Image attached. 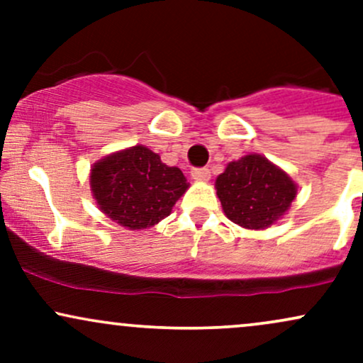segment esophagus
I'll list each match as a JSON object with an SVG mask.
<instances>
[{
  "label": "esophagus",
  "instance_id": "esophagus-1",
  "mask_svg": "<svg viewBox=\"0 0 363 363\" xmlns=\"http://www.w3.org/2000/svg\"><path fill=\"white\" fill-rule=\"evenodd\" d=\"M191 176H193V179H196V181L206 182V181H210L211 174L206 167H194L193 170H191Z\"/></svg>",
  "mask_w": 363,
  "mask_h": 363
}]
</instances>
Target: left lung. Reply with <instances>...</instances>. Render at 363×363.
Instances as JSON below:
<instances>
[{
	"mask_svg": "<svg viewBox=\"0 0 363 363\" xmlns=\"http://www.w3.org/2000/svg\"><path fill=\"white\" fill-rule=\"evenodd\" d=\"M215 186L225 215L245 228L269 227L297 194L294 181L261 155L230 162Z\"/></svg>",
	"mask_w": 363,
	"mask_h": 363,
	"instance_id": "8db88e82",
	"label": "left lung"
}]
</instances>
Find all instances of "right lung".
<instances>
[{"mask_svg": "<svg viewBox=\"0 0 363 363\" xmlns=\"http://www.w3.org/2000/svg\"><path fill=\"white\" fill-rule=\"evenodd\" d=\"M90 186L104 213L129 230L152 227L169 216L189 187L181 169L162 164L143 145L97 162Z\"/></svg>", "mask_w": 363, "mask_h": 363, "instance_id": "add662e5", "label": "right lung"}]
</instances>
